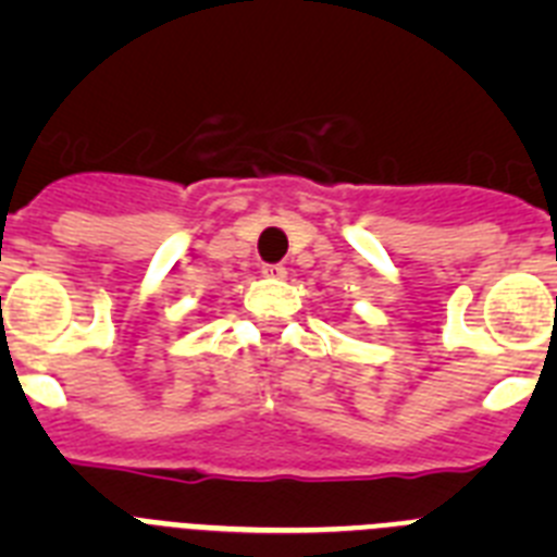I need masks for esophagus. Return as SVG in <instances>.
Listing matches in <instances>:
<instances>
[{
    "mask_svg": "<svg viewBox=\"0 0 557 557\" xmlns=\"http://www.w3.org/2000/svg\"><path fill=\"white\" fill-rule=\"evenodd\" d=\"M262 273L268 275V278H284V275H287V268H284V264H264Z\"/></svg>",
    "mask_w": 557,
    "mask_h": 557,
    "instance_id": "obj_1",
    "label": "esophagus"
}]
</instances>
